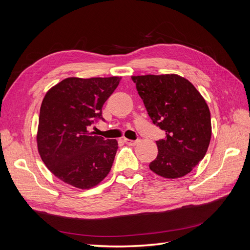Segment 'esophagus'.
<instances>
[{"mask_svg":"<svg viewBox=\"0 0 250 250\" xmlns=\"http://www.w3.org/2000/svg\"><path fill=\"white\" fill-rule=\"evenodd\" d=\"M124 142H125V144H127V145H129V146H135L139 143V141H132V140H128V139H125Z\"/></svg>","mask_w":250,"mask_h":250,"instance_id":"34e87169","label":"esophagus"}]
</instances>
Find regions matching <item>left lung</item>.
Masks as SVG:
<instances>
[{
	"mask_svg": "<svg viewBox=\"0 0 250 250\" xmlns=\"http://www.w3.org/2000/svg\"><path fill=\"white\" fill-rule=\"evenodd\" d=\"M153 124L166 132L149 168L165 178L190 173L206 155L211 137L208 104L192 83L176 74L132 76Z\"/></svg>",
	"mask_w": 250,
	"mask_h": 250,
	"instance_id": "left-lung-1",
	"label": "left lung"
}]
</instances>
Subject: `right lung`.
I'll return each instance as SVG.
<instances>
[{
  "label": "right lung",
  "instance_id": "right-lung-1",
  "mask_svg": "<svg viewBox=\"0 0 250 250\" xmlns=\"http://www.w3.org/2000/svg\"><path fill=\"white\" fill-rule=\"evenodd\" d=\"M120 77H70L44 96L36 141L42 162L63 183L90 188L107 176L118 150L116 140H104L87 129L102 118V107Z\"/></svg>",
  "mask_w": 250,
  "mask_h": 250
}]
</instances>
